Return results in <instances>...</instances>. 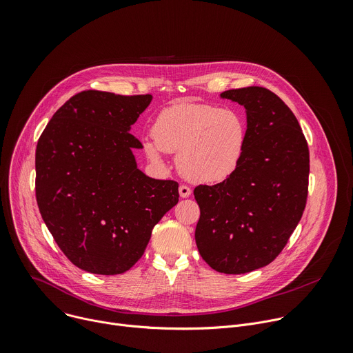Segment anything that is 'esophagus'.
Instances as JSON below:
<instances>
[{
    "mask_svg": "<svg viewBox=\"0 0 353 353\" xmlns=\"http://www.w3.org/2000/svg\"><path fill=\"white\" fill-rule=\"evenodd\" d=\"M179 194H180L181 198H187V196L191 195V188L188 185H185V184H181L179 187Z\"/></svg>",
    "mask_w": 353,
    "mask_h": 353,
    "instance_id": "1",
    "label": "esophagus"
}]
</instances>
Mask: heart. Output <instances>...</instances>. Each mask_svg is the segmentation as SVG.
<instances>
[{"instance_id": "heart-1", "label": "heart", "mask_w": 353, "mask_h": 353, "mask_svg": "<svg viewBox=\"0 0 353 353\" xmlns=\"http://www.w3.org/2000/svg\"><path fill=\"white\" fill-rule=\"evenodd\" d=\"M154 139H143V152L162 163L163 152L177 155V166L194 183L216 184L241 166L248 139L245 116L236 108L181 100L165 108L152 125Z\"/></svg>"}]
</instances>
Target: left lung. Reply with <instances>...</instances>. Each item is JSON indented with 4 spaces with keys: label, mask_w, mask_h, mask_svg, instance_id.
Returning <instances> with one entry per match:
<instances>
[{
    "label": "left lung",
    "mask_w": 353,
    "mask_h": 353,
    "mask_svg": "<svg viewBox=\"0 0 353 353\" xmlns=\"http://www.w3.org/2000/svg\"><path fill=\"white\" fill-rule=\"evenodd\" d=\"M245 109L248 139L239 170L215 185H198L195 243L218 272L245 274L272 263L303 215L309 146L292 110L261 86L221 93Z\"/></svg>",
    "instance_id": "1"
}]
</instances>
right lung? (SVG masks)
Listing matches in <instances>:
<instances>
[{"instance_id": "add662e5", "label": "right lung", "mask_w": 353, "mask_h": 353, "mask_svg": "<svg viewBox=\"0 0 353 353\" xmlns=\"http://www.w3.org/2000/svg\"><path fill=\"white\" fill-rule=\"evenodd\" d=\"M152 94L83 90L54 113L36 148V199L67 259L99 275L128 271L154 226L179 203V184L137 168L131 125Z\"/></svg>"}]
</instances>
